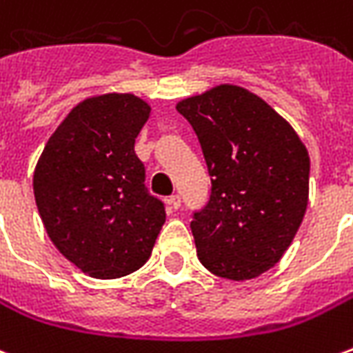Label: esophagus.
<instances>
[{
    "mask_svg": "<svg viewBox=\"0 0 353 353\" xmlns=\"http://www.w3.org/2000/svg\"><path fill=\"white\" fill-rule=\"evenodd\" d=\"M168 204L174 208V210H179V208H181V196H179V194H172L168 199Z\"/></svg>",
    "mask_w": 353,
    "mask_h": 353,
    "instance_id": "1",
    "label": "esophagus"
}]
</instances>
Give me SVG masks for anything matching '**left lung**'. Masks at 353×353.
I'll return each mask as SVG.
<instances>
[{"label": "left lung", "mask_w": 353, "mask_h": 353, "mask_svg": "<svg viewBox=\"0 0 353 353\" xmlns=\"http://www.w3.org/2000/svg\"><path fill=\"white\" fill-rule=\"evenodd\" d=\"M206 159L212 192L192 212L202 265L227 280L272 268L295 238L308 204V151L265 100L219 85L177 103Z\"/></svg>", "instance_id": "left-lung-1"}]
</instances>
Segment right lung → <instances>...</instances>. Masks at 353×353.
I'll use <instances>...</instances> for the list:
<instances>
[{
	"instance_id": "add662e5",
	"label": "right lung",
	"mask_w": 353,
	"mask_h": 353,
	"mask_svg": "<svg viewBox=\"0 0 353 353\" xmlns=\"http://www.w3.org/2000/svg\"><path fill=\"white\" fill-rule=\"evenodd\" d=\"M151 108L134 94L81 101L43 149L34 194L47 234L83 272L111 280L138 270L166 221L145 187L134 141Z\"/></svg>"
}]
</instances>
